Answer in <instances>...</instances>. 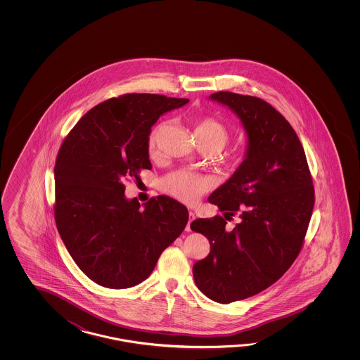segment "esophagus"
<instances>
[{"label": "esophagus", "mask_w": 360, "mask_h": 360, "mask_svg": "<svg viewBox=\"0 0 360 360\" xmlns=\"http://www.w3.org/2000/svg\"><path fill=\"white\" fill-rule=\"evenodd\" d=\"M194 219H195V212L194 211H189V220H188V224H186V228L185 230L186 231H191V222L194 221Z\"/></svg>", "instance_id": "esophagus-1"}]
</instances>
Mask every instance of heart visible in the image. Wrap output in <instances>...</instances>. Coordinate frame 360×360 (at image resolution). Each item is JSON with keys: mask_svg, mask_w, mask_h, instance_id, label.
Wrapping results in <instances>:
<instances>
[{"mask_svg": "<svg viewBox=\"0 0 360 360\" xmlns=\"http://www.w3.org/2000/svg\"><path fill=\"white\" fill-rule=\"evenodd\" d=\"M163 129H165V123H161L150 132V136H149L150 152L155 150L157 141ZM195 136L198 139L199 143L214 146L220 152L222 148L228 144L230 134L229 130L220 121H217L212 117H207L195 124ZM240 161L242 158L237 160V163ZM161 185L162 189L166 193L186 203H194L199 198V195L205 193L208 188L206 179L185 169L169 174L162 180Z\"/></svg>", "mask_w": 360, "mask_h": 360, "instance_id": "heart-1", "label": "heart"}]
</instances>
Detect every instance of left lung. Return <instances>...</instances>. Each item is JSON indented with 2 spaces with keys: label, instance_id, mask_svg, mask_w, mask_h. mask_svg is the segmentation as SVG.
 I'll return each mask as SVG.
<instances>
[{
  "label": "left lung",
  "instance_id": "8db88e82",
  "mask_svg": "<svg viewBox=\"0 0 360 360\" xmlns=\"http://www.w3.org/2000/svg\"><path fill=\"white\" fill-rule=\"evenodd\" d=\"M210 99L237 115L247 135L245 161L210 195L221 216L197 219L191 230L210 240L211 250L193 266L194 282L220 304L251 297L266 290L296 260L313 214L314 186L304 148L291 124L266 101L234 92Z\"/></svg>",
  "mask_w": 360,
  "mask_h": 360
}]
</instances>
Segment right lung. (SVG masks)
Returning a JSON list of instances; mask_svg holds the SVG:
<instances>
[{
  "instance_id": "right-lung-1",
  "label": "right lung",
  "mask_w": 360,
  "mask_h": 360,
  "mask_svg": "<svg viewBox=\"0 0 360 360\" xmlns=\"http://www.w3.org/2000/svg\"><path fill=\"white\" fill-rule=\"evenodd\" d=\"M189 100L127 94L92 108L64 139L55 163V221L69 255L95 283L129 288L152 274L181 233L188 210L169 197L140 207L124 180L152 169L149 135Z\"/></svg>"
}]
</instances>
